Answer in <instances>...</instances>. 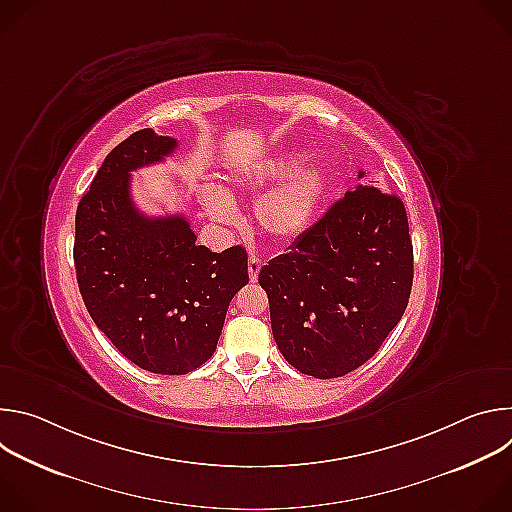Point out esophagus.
<instances>
[{
    "label": "esophagus",
    "instance_id": "obj_1",
    "mask_svg": "<svg viewBox=\"0 0 512 512\" xmlns=\"http://www.w3.org/2000/svg\"><path fill=\"white\" fill-rule=\"evenodd\" d=\"M261 265H263V261H261L259 257H255V255L249 257V279H251V281H257L259 271H261Z\"/></svg>",
    "mask_w": 512,
    "mask_h": 512
}]
</instances>
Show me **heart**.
<instances>
[{"instance_id": "b5f03b06", "label": "heart", "mask_w": 512, "mask_h": 512, "mask_svg": "<svg viewBox=\"0 0 512 512\" xmlns=\"http://www.w3.org/2000/svg\"><path fill=\"white\" fill-rule=\"evenodd\" d=\"M304 160L306 154L298 150L277 152L241 166L231 176L233 186L239 190H257L280 180L269 186L255 204L259 229L273 241L287 243L306 235L328 190L330 170L326 160L318 156L302 166ZM200 198L214 221L231 225L239 218L233 198L221 188L206 186Z\"/></svg>"}]
</instances>
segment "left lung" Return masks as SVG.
I'll return each instance as SVG.
<instances>
[{"mask_svg":"<svg viewBox=\"0 0 512 512\" xmlns=\"http://www.w3.org/2000/svg\"><path fill=\"white\" fill-rule=\"evenodd\" d=\"M259 283L291 367L316 379L352 373L381 348L409 302L413 245L403 200L358 184L263 265Z\"/></svg>","mask_w":512,"mask_h":512,"instance_id":"left-lung-1","label":"left lung"}]
</instances>
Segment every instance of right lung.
Segmentation results:
<instances>
[{"label": "right lung", "mask_w": 512, "mask_h": 512, "mask_svg": "<svg viewBox=\"0 0 512 512\" xmlns=\"http://www.w3.org/2000/svg\"><path fill=\"white\" fill-rule=\"evenodd\" d=\"M178 141L154 129L109 152L75 218V267L97 328L139 369L186 375L216 350L237 291L249 283L247 251L196 245L182 214L145 216L131 172L172 156Z\"/></svg>", "instance_id": "right-lung-1"}]
</instances>
